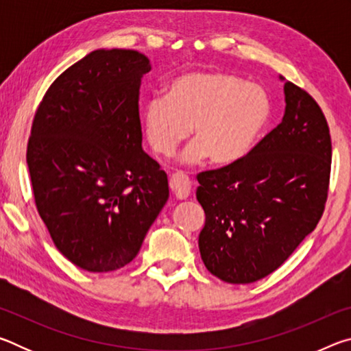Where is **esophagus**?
Masks as SVG:
<instances>
[{
  "label": "esophagus",
  "mask_w": 351,
  "mask_h": 351,
  "mask_svg": "<svg viewBox=\"0 0 351 351\" xmlns=\"http://www.w3.org/2000/svg\"><path fill=\"white\" fill-rule=\"evenodd\" d=\"M170 187L176 195V198L180 199H186L192 192V182H190L189 176L184 171H176L170 176Z\"/></svg>",
  "instance_id": "1"
}]
</instances>
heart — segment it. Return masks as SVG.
<instances>
[{"label":"heart","instance_id":"obj_1","mask_svg":"<svg viewBox=\"0 0 351 351\" xmlns=\"http://www.w3.org/2000/svg\"><path fill=\"white\" fill-rule=\"evenodd\" d=\"M269 116L271 100L260 85L224 73H189L144 105L142 128L153 152L170 156L192 127L195 142L184 161L209 156L213 164H230L247 153Z\"/></svg>","mask_w":351,"mask_h":351}]
</instances>
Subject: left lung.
<instances>
[{"label": "left lung", "mask_w": 351, "mask_h": 351, "mask_svg": "<svg viewBox=\"0 0 351 351\" xmlns=\"http://www.w3.org/2000/svg\"><path fill=\"white\" fill-rule=\"evenodd\" d=\"M283 121L235 162L197 175L206 213L198 246L207 271L252 283L288 260L322 218L331 173V136L322 110L285 83Z\"/></svg>", "instance_id": "1"}]
</instances>
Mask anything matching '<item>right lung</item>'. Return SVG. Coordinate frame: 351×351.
Wrapping results in <instances>:
<instances>
[{"label": "right lung", "mask_w": 351, "mask_h": 351, "mask_svg": "<svg viewBox=\"0 0 351 351\" xmlns=\"http://www.w3.org/2000/svg\"><path fill=\"white\" fill-rule=\"evenodd\" d=\"M133 49H99L52 82L34 116L26 161L35 206L58 251L90 272L128 265L169 199L167 173L142 150Z\"/></svg>", "instance_id": "1"}]
</instances>
